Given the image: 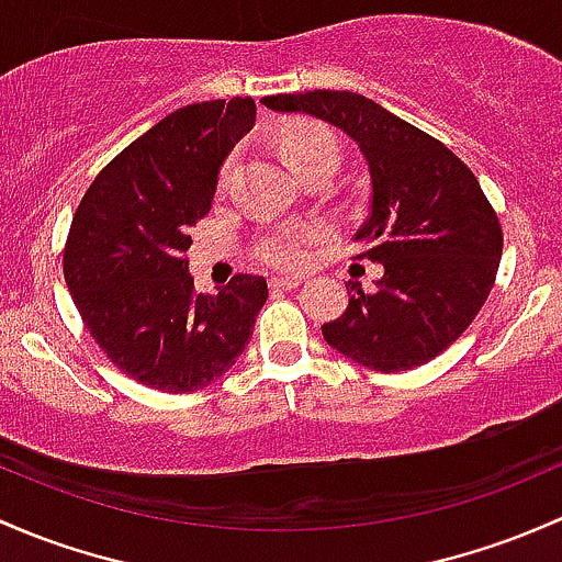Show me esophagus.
Masks as SVG:
<instances>
[{
	"label": "esophagus",
	"mask_w": 562,
	"mask_h": 562,
	"mask_svg": "<svg viewBox=\"0 0 562 562\" xmlns=\"http://www.w3.org/2000/svg\"><path fill=\"white\" fill-rule=\"evenodd\" d=\"M301 280H293V277H274L271 280V291H296Z\"/></svg>",
	"instance_id": "34e87169"
}]
</instances>
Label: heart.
<instances>
[{
    "label": "heart",
    "mask_w": 562,
    "mask_h": 562,
    "mask_svg": "<svg viewBox=\"0 0 562 562\" xmlns=\"http://www.w3.org/2000/svg\"><path fill=\"white\" fill-rule=\"evenodd\" d=\"M282 150H285L288 164L299 175H304L315 164H339V142H336L334 132L321 123H304V126L288 132L282 139ZM228 172H232V164L223 172V182H226ZM323 236H326V226H321V223H288V226L274 228L258 241V258L271 269H304Z\"/></svg>",
    "instance_id": "b5f03b06"
}]
</instances>
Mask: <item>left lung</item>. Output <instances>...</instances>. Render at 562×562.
<instances>
[{"instance_id": "left-lung-1", "label": "left lung", "mask_w": 562, "mask_h": 562, "mask_svg": "<svg viewBox=\"0 0 562 562\" xmlns=\"http://www.w3.org/2000/svg\"><path fill=\"white\" fill-rule=\"evenodd\" d=\"M282 115H310L360 147L371 177L360 258L382 263L374 291L347 282L350 304L323 326L334 350L393 374L428 363L471 326L498 274L504 234L480 180L450 147L352 91L277 93Z\"/></svg>"}]
</instances>
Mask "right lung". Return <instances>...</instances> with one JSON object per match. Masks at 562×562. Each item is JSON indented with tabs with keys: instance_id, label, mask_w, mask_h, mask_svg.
<instances>
[{
	"instance_id": "right-lung-1",
	"label": "right lung",
	"mask_w": 562,
	"mask_h": 562,
	"mask_svg": "<svg viewBox=\"0 0 562 562\" xmlns=\"http://www.w3.org/2000/svg\"><path fill=\"white\" fill-rule=\"evenodd\" d=\"M252 126L250 97L175 110L112 158L75 212L64 280L93 341L142 385L191 393L221 380L269 299L252 274L193 293L186 258L223 161Z\"/></svg>"
}]
</instances>
